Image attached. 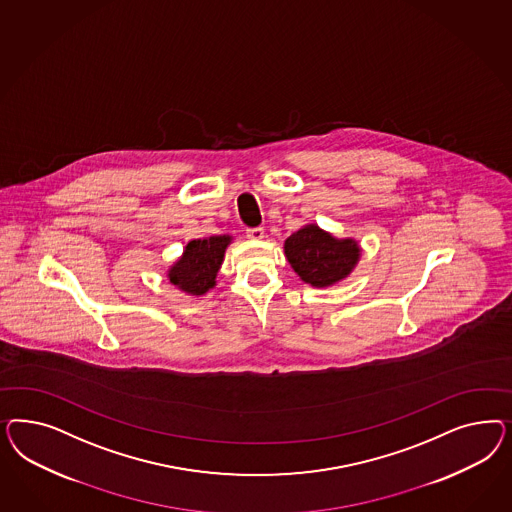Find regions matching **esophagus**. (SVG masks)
<instances>
[{
    "mask_svg": "<svg viewBox=\"0 0 512 512\" xmlns=\"http://www.w3.org/2000/svg\"><path fill=\"white\" fill-rule=\"evenodd\" d=\"M246 236L253 238V240H261L264 236V229L263 227H249V229H246Z\"/></svg>",
    "mask_w": 512,
    "mask_h": 512,
    "instance_id": "obj_1",
    "label": "esophagus"
}]
</instances>
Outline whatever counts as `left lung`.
Instances as JSON below:
<instances>
[{
  "instance_id": "8db88e82",
  "label": "left lung",
  "mask_w": 512,
  "mask_h": 512,
  "mask_svg": "<svg viewBox=\"0 0 512 512\" xmlns=\"http://www.w3.org/2000/svg\"><path fill=\"white\" fill-rule=\"evenodd\" d=\"M287 261L313 287H326L345 278L357 264L355 240H336L317 225H308L285 240Z\"/></svg>"
}]
</instances>
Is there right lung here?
<instances>
[{
	"mask_svg": "<svg viewBox=\"0 0 512 512\" xmlns=\"http://www.w3.org/2000/svg\"><path fill=\"white\" fill-rule=\"evenodd\" d=\"M231 236H210L202 240H191L186 246L182 259L169 272L172 285L189 295H204L214 287L217 270L223 263L225 249Z\"/></svg>",
	"mask_w": 512,
	"mask_h": 512,
	"instance_id": "right-lung-1",
	"label": "right lung"
}]
</instances>
